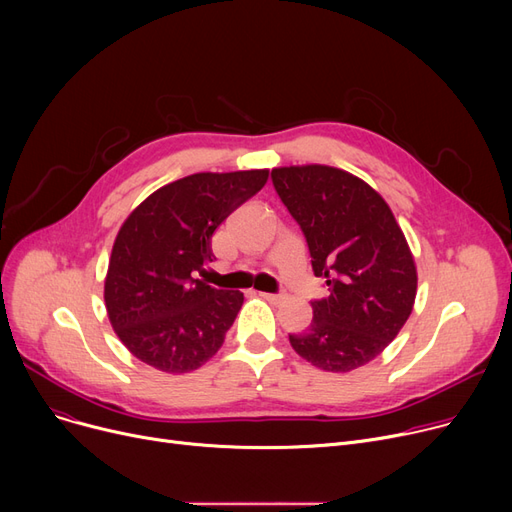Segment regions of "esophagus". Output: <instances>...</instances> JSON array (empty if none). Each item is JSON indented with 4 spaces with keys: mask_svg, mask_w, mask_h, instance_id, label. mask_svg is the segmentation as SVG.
I'll list each match as a JSON object with an SVG mask.
<instances>
[{
    "mask_svg": "<svg viewBox=\"0 0 512 512\" xmlns=\"http://www.w3.org/2000/svg\"><path fill=\"white\" fill-rule=\"evenodd\" d=\"M259 297L263 299V301H267V303H282V299H284V294H272V292H259Z\"/></svg>",
    "mask_w": 512,
    "mask_h": 512,
    "instance_id": "esophagus-1",
    "label": "esophagus"
}]
</instances>
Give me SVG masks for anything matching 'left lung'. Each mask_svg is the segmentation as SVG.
I'll return each instance as SVG.
<instances>
[{
  "mask_svg": "<svg viewBox=\"0 0 512 512\" xmlns=\"http://www.w3.org/2000/svg\"><path fill=\"white\" fill-rule=\"evenodd\" d=\"M282 203L299 222L313 274L332 286L313 301L311 328L290 334L313 367L348 373L384 353L413 311L417 267L384 197L359 176L321 164L272 170Z\"/></svg>",
  "mask_w": 512,
  "mask_h": 512,
  "instance_id": "1",
  "label": "left lung"
}]
</instances>
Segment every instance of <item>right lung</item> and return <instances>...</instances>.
Here are the masks:
<instances>
[{"label": "right lung", "instance_id": "add662e5", "mask_svg": "<svg viewBox=\"0 0 512 512\" xmlns=\"http://www.w3.org/2000/svg\"><path fill=\"white\" fill-rule=\"evenodd\" d=\"M267 176L270 170L191 174L130 211L114 240L103 299L114 332L139 361L188 373L220 351L245 294L191 274L213 259V232Z\"/></svg>", "mask_w": 512, "mask_h": 512}]
</instances>
